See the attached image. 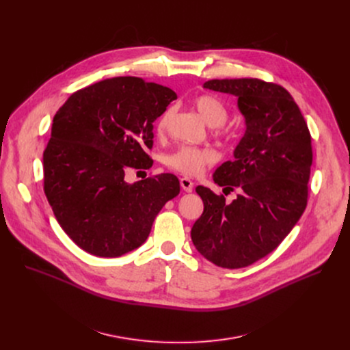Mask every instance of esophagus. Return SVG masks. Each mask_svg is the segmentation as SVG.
Masks as SVG:
<instances>
[{"label": "esophagus", "instance_id": "1", "mask_svg": "<svg viewBox=\"0 0 350 350\" xmlns=\"http://www.w3.org/2000/svg\"><path fill=\"white\" fill-rule=\"evenodd\" d=\"M180 185H181V188H183L185 192H191L192 188H193V183H192L189 178H187V177L180 178Z\"/></svg>", "mask_w": 350, "mask_h": 350}]
</instances>
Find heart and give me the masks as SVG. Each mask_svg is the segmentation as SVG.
I'll use <instances>...</instances> for the list:
<instances>
[{
    "mask_svg": "<svg viewBox=\"0 0 350 350\" xmlns=\"http://www.w3.org/2000/svg\"><path fill=\"white\" fill-rule=\"evenodd\" d=\"M193 105L209 126L217 127L216 133L219 135L227 134V131L223 129L221 124H224L228 118V109L217 96L208 95V94L199 95L198 98H195ZM172 119H173V111L172 109L165 111L162 116L158 119L157 131L159 134L166 133ZM215 158H216L215 152L209 148L183 145L177 148L174 152L165 157V165L181 174L196 176L204 170L206 165L212 163Z\"/></svg>",
    "mask_w": 350,
    "mask_h": 350,
    "instance_id": "b5f03b06",
    "label": "heart"
}]
</instances>
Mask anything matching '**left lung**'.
I'll use <instances>...</instances> for the list:
<instances>
[{
	"label": "left lung",
	"mask_w": 350,
	"mask_h": 350,
	"mask_svg": "<svg viewBox=\"0 0 350 350\" xmlns=\"http://www.w3.org/2000/svg\"><path fill=\"white\" fill-rule=\"evenodd\" d=\"M238 98L246 130L234 161L216 169L213 180L239 193L224 195L198 185L204 213L191 230L196 251L224 269L246 267L282 242L304 215L313 162L312 137L291 94L260 79H223L204 84Z\"/></svg>",
	"instance_id": "8db88e82"
}]
</instances>
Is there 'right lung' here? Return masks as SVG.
Listing matches in <instances>:
<instances>
[{"mask_svg":"<svg viewBox=\"0 0 350 350\" xmlns=\"http://www.w3.org/2000/svg\"><path fill=\"white\" fill-rule=\"evenodd\" d=\"M176 98L141 77H113L73 92L55 113L42 154L44 192L62 230L85 252L118 258L141 246L178 195L170 173L124 181L127 169L152 166V123Z\"/></svg>","mask_w":350,"mask_h":350,"instance_id":"obj_1","label":"right lung"}]
</instances>
